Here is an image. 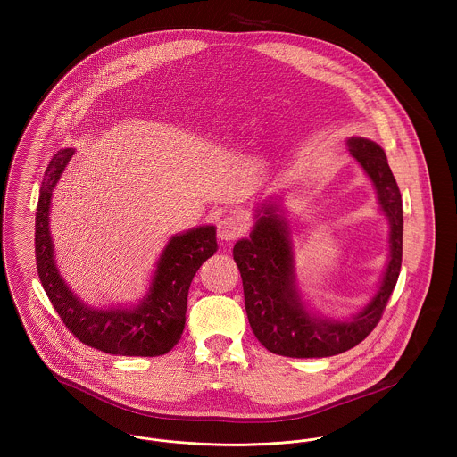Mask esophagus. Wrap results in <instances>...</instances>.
<instances>
[{"label": "esophagus", "instance_id": "1", "mask_svg": "<svg viewBox=\"0 0 457 457\" xmlns=\"http://www.w3.org/2000/svg\"><path fill=\"white\" fill-rule=\"evenodd\" d=\"M246 230V223L245 220L236 214V212H228L225 214L220 223H218V236L221 241H234L239 236H243V232Z\"/></svg>", "mask_w": 457, "mask_h": 457}]
</instances>
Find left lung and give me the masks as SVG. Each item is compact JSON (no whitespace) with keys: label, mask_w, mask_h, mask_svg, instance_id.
<instances>
[{"label":"left lung","mask_w":457,"mask_h":457,"mask_svg":"<svg viewBox=\"0 0 457 457\" xmlns=\"http://www.w3.org/2000/svg\"><path fill=\"white\" fill-rule=\"evenodd\" d=\"M350 154L373 181L380 209L391 225V255L375 297L345 322L313 315L295 288L294 253L287 218L276 204H263L250 239L234 246L252 330L278 355L310 359L343 353L359 345L380 322L397 283L403 257V204L384 149L362 137L346 140Z\"/></svg>","instance_id":"1"}]
</instances>
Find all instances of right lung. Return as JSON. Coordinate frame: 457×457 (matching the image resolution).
I'll use <instances>...</instances> for the list:
<instances>
[{
    "mask_svg": "<svg viewBox=\"0 0 457 457\" xmlns=\"http://www.w3.org/2000/svg\"><path fill=\"white\" fill-rule=\"evenodd\" d=\"M73 149H60L44 174L35 218V255L42 287L66 328L84 345L112 355L156 357L172 350L187 322V301L198 267L214 255L216 228L196 227L170 237L149 292L135 308L96 310L84 304L60 276L49 232V207Z\"/></svg>",
    "mask_w": 457,
    "mask_h": 457,
    "instance_id": "1",
    "label": "right lung"
}]
</instances>
